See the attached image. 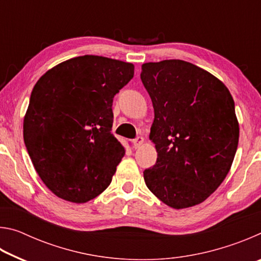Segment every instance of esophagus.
Masks as SVG:
<instances>
[{"label":"esophagus","mask_w":261,"mask_h":261,"mask_svg":"<svg viewBox=\"0 0 261 261\" xmlns=\"http://www.w3.org/2000/svg\"><path fill=\"white\" fill-rule=\"evenodd\" d=\"M143 143H144V138L141 136L136 137V138L132 140V145H134L135 148H138Z\"/></svg>","instance_id":"obj_1"}]
</instances>
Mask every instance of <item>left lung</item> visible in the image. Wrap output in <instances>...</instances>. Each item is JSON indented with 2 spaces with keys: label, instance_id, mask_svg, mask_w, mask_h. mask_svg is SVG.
<instances>
[{
  "label": "left lung",
  "instance_id": "1",
  "mask_svg": "<svg viewBox=\"0 0 261 261\" xmlns=\"http://www.w3.org/2000/svg\"><path fill=\"white\" fill-rule=\"evenodd\" d=\"M140 79L153 103L149 138L158 152L145 183L173 208L200 204L223 182L236 154L240 126L230 92L180 60L145 63Z\"/></svg>",
  "mask_w": 261,
  "mask_h": 261
}]
</instances>
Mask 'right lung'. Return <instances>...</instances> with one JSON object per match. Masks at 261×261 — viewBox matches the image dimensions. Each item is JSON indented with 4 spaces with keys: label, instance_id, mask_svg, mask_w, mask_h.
<instances>
[{
    "label": "right lung",
    "instance_id": "1",
    "mask_svg": "<svg viewBox=\"0 0 261 261\" xmlns=\"http://www.w3.org/2000/svg\"><path fill=\"white\" fill-rule=\"evenodd\" d=\"M134 64L85 55L43 74L31 93L24 141L42 182L62 199L86 202L112 182L124 147L112 134L113 99Z\"/></svg>",
    "mask_w": 261,
    "mask_h": 261
}]
</instances>
